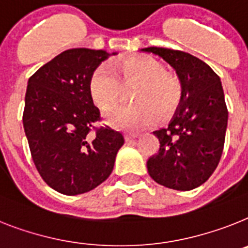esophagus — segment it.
I'll return each instance as SVG.
<instances>
[{
	"label": "esophagus",
	"instance_id": "esophagus-1",
	"mask_svg": "<svg viewBox=\"0 0 248 248\" xmlns=\"http://www.w3.org/2000/svg\"><path fill=\"white\" fill-rule=\"evenodd\" d=\"M137 136H139L137 134H126L124 135V139H126V141H128V142H130V141L135 140Z\"/></svg>",
	"mask_w": 248,
	"mask_h": 248
}]
</instances>
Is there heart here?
Returning a JSON list of instances; mask_svg holds the SVG:
<instances>
[{"label": "heart", "instance_id": "1", "mask_svg": "<svg viewBox=\"0 0 248 248\" xmlns=\"http://www.w3.org/2000/svg\"><path fill=\"white\" fill-rule=\"evenodd\" d=\"M113 67L114 70L107 64L99 65L89 80L92 98L102 109H111L120 102L121 78L124 83L139 82L132 94L136 103L116 108L107 113V121L114 127L142 130L153 124L157 113L165 116L182 99L180 79L166 72L163 64L149 55H131L121 62H114Z\"/></svg>", "mask_w": 248, "mask_h": 248}]
</instances>
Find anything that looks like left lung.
Here are the masks:
<instances>
[{"instance_id": "obj_1", "label": "left lung", "mask_w": 248, "mask_h": 248, "mask_svg": "<svg viewBox=\"0 0 248 248\" xmlns=\"http://www.w3.org/2000/svg\"><path fill=\"white\" fill-rule=\"evenodd\" d=\"M142 51L163 58L183 85L180 105L170 124L154 131L160 149L147 160V171L166 188L191 190L207 182L223 153L228 109L220 79L189 53L156 46Z\"/></svg>"}]
</instances>
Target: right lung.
Returning a JSON list of instances; mask_svg holds the SVG:
<instances>
[{
  "instance_id": "1",
  "label": "right lung",
  "mask_w": 248,
  "mask_h": 248,
  "mask_svg": "<svg viewBox=\"0 0 248 248\" xmlns=\"http://www.w3.org/2000/svg\"><path fill=\"white\" fill-rule=\"evenodd\" d=\"M108 57L105 50H65L29 78L22 122L31 157L44 182L62 194L102 184L124 142L118 131L95 126L102 118L89 80Z\"/></svg>"
}]
</instances>
